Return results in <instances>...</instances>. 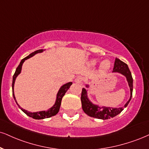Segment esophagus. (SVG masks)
Returning <instances> with one entry per match:
<instances>
[{
  "instance_id": "34e87169",
  "label": "esophagus",
  "mask_w": 149,
  "mask_h": 149,
  "mask_svg": "<svg viewBox=\"0 0 149 149\" xmlns=\"http://www.w3.org/2000/svg\"><path fill=\"white\" fill-rule=\"evenodd\" d=\"M82 80H83V78H82V76H78L77 77L76 79L75 80V81H76V82H77V83H81Z\"/></svg>"
}]
</instances>
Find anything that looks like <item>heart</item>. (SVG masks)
Segmentation results:
<instances>
[{
	"label": "heart",
	"mask_w": 149,
	"mask_h": 149,
	"mask_svg": "<svg viewBox=\"0 0 149 149\" xmlns=\"http://www.w3.org/2000/svg\"><path fill=\"white\" fill-rule=\"evenodd\" d=\"M96 60H92V62H90V64L92 66H94L96 64ZM110 66V62H108V61H104L103 63L101 64V69H102V70H103V71H105V70L109 69Z\"/></svg>",
	"instance_id": "b5f03b06"
}]
</instances>
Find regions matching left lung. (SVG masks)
<instances>
[{
    "mask_svg": "<svg viewBox=\"0 0 149 149\" xmlns=\"http://www.w3.org/2000/svg\"><path fill=\"white\" fill-rule=\"evenodd\" d=\"M113 72H118L123 74V76L126 77L127 81L128 82V85L130 89V97L129 98L128 101L125 104L124 107H126L131 100L132 95V89H133L132 82H133V80H132L131 72L129 70L128 65L116 57L115 61H114ZM81 103L82 110L87 115L91 116V117L103 120L114 117V116L121 113L123 110V107H119V108H117V107L113 108V107H99L98 105H94L89 100L88 97H87V90L85 88H82V89Z\"/></svg>",
    "mask_w": 149,
    "mask_h": 149,
    "instance_id": "1",
    "label": "left lung"
}]
</instances>
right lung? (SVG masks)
<instances>
[{
    "label": "right lung",
    "instance_id": "1",
    "mask_svg": "<svg viewBox=\"0 0 149 149\" xmlns=\"http://www.w3.org/2000/svg\"><path fill=\"white\" fill-rule=\"evenodd\" d=\"M43 51H44L43 49H39V50H37V51H35V52H33V53H30L28 56L26 57L25 58H23V60L21 61L20 64H19V65L18 66L17 69H16L15 73H14L13 76V80H12V94H13V97L14 98V100H15L16 103H17V105L18 103L17 101H16L15 96H14V82H15L16 78H17L18 75L21 73V67H22V64L23 62H24V61L27 60V59L30 58V57H33V55L37 54V53H42V52H43ZM71 85H72V82H68L67 84H65V85H62V87H60V90H59V92L57 94V98H56V101H55V105L47 111H41V112H28V111L24 110V109L21 108L19 105H18V106L20 107L21 110H22L25 114H26L28 116H29L30 117L33 118V119H45V118H49L51 117V116L56 115V114L58 113L59 110H60L61 101H62V97L64 96L65 93L67 92V91L69 89L70 86Z\"/></svg>",
    "mask_w": 149,
    "mask_h": 149
}]
</instances>
